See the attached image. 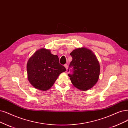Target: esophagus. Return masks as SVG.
Returning a JSON list of instances; mask_svg holds the SVG:
<instances>
[{"label": "esophagus", "instance_id": "1", "mask_svg": "<svg viewBox=\"0 0 128 128\" xmlns=\"http://www.w3.org/2000/svg\"><path fill=\"white\" fill-rule=\"evenodd\" d=\"M64 66H65V68L66 69V70L68 69V64H65V65H64Z\"/></svg>", "mask_w": 128, "mask_h": 128}]
</instances>
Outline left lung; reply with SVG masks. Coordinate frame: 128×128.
<instances>
[{"mask_svg":"<svg viewBox=\"0 0 128 128\" xmlns=\"http://www.w3.org/2000/svg\"><path fill=\"white\" fill-rule=\"evenodd\" d=\"M70 55L73 59L69 67H73V73L68 74L70 81L80 90L87 91L96 85L99 78L100 66L96 56L86 47L75 49Z\"/></svg>","mask_w":128,"mask_h":128,"instance_id":"8db88e82","label":"left lung"}]
</instances>
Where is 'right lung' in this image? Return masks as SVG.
Returning <instances> with one entry per match:
<instances>
[{
    "label": "right lung",
    "mask_w": 128,
    "mask_h": 128,
    "mask_svg": "<svg viewBox=\"0 0 128 128\" xmlns=\"http://www.w3.org/2000/svg\"><path fill=\"white\" fill-rule=\"evenodd\" d=\"M66 70L60 64L58 56L45 48L36 51L27 63L28 81L33 87L41 91L50 89L59 75Z\"/></svg>",
    "instance_id": "obj_1"
}]
</instances>
